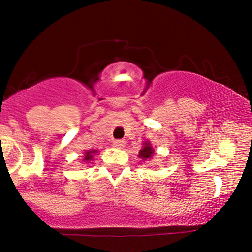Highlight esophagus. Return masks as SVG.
<instances>
[{"mask_svg": "<svg viewBox=\"0 0 252 252\" xmlns=\"http://www.w3.org/2000/svg\"><path fill=\"white\" fill-rule=\"evenodd\" d=\"M114 147H116L118 149H122L126 147V141L124 140H115L114 141Z\"/></svg>", "mask_w": 252, "mask_h": 252, "instance_id": "obj_1", "label": "esophagus"}]
</instances>
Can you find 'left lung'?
<instances>
[{"instance_id": "left-lung-1", "label": "left lung", "mask_w": 252, "mask_h": 252, "mask_svg": "<svg viewBox=\"0 0 252 252\" xmlns=\"http://www.w3.org/2000/svg\"><path fill=\"white\" fill-rule=\"evenodd\" d=\"M153 154H154V149H153L152 144L149 142H144L143 148L138 153V158H142V160H147V158H152Z\"/></svg>"}]
</instances>
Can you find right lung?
<instances>
[{
  "label": "right lung",
  "mask_w": 252,
  "mask_h": 252,
  "mask_svg": "<svg viewBox=\"0 0 252 252\" xmlns=\"http://www.w3.org/2000/svg\"><path fill=\"white\" fill-rule=\"evenodd\" d=\"M97 153H98V150H86L85 155H84V161H85V162L91 161L92 158H94V155L97 154Z\"/></svg>",
  "instance_id": "1"
}]
</instances>
